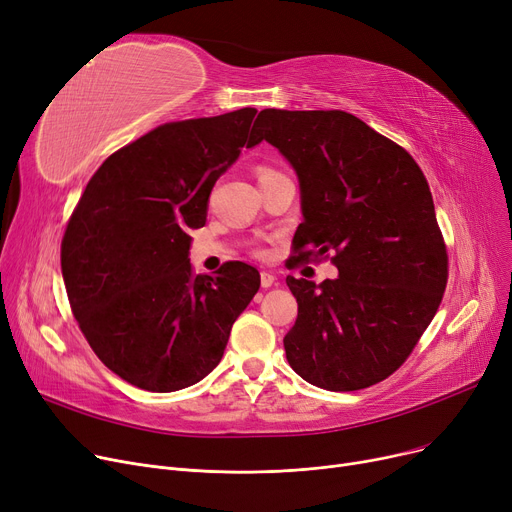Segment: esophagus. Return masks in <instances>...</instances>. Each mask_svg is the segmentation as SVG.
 <instances>
[{"mask_svg": "<svg viewBox=\"0 0 512 512\" xmlns=\"http://www.w3.org/2000/svg\"><path fill=\"white\" fill-rule=\"evenodd\" d=\"M276 284V276L270 274V272H261V286L263 288H270Z\"/></svg>", "mask_w": 512, "mask_h": 512, "instance_id": "obj_1", "label": "esophagus"}]
</instances>
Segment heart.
<instances>
[{"instance_id":"b5f03b06","label":"heart","mask_w":512,"mask_h":512,"mask_svg":"<svg viewBox=\"0 0 512 512\" xmlns=\"http://www.w3.org/2000/svg\"><path fill=\"white\" fill-rule=\"evenodd\" d=\"M270 172H274V170H270V168H259V170H257V178H261V176H265V174H270Z\"/></svg>"}]
</instances>
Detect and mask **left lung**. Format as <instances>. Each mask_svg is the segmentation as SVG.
Returning a JSON list of instances; mask_svg holds the SVG:
<instances>
[{"instance_id":"1","label":"left lung","mask_w":512,"mask_h":512,"mask_svg":"<svg viewBox=\"0 0 512 512\" xmlns=\"http://www.w3.org/2000/svg\"><path fill=\"white\" fill-rule=\"evenodd\" d=\"M267 141L301 184L294 263L330 259L338 278H286L299 315L284 336L290 367L317 388L363 390L409 359L448 282L429 184L407 149L340 110H263ZM333 257H329V253Z\"/></svg>"}]
</instances>
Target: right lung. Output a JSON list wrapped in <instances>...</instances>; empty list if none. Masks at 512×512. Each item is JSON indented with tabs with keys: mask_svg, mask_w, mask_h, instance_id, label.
<instances>
[{
	"mask_svg": "<svg viewBox=\"0 0 512 512\" xmlns=\"http://www.w3.org/2000/svg\"><path fill=\"white\" fill-rule=\"evenodd\" d=\"M255 107L161 124L107 157L62 238L72 313L99 361L132 386L174 392L222 361L259 272L226 261L195 274L191 236L211 188L249 139Z\"/></svg>",
	"mask_w": 512,
	"mask_h": 512,
	"instance_id": "1",
	"label": "right lung"
}]
</instances>
